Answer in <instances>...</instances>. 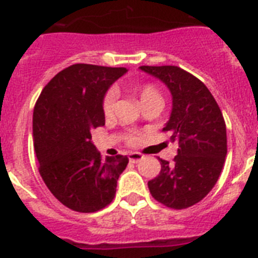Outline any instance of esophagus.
I'll use <instances>...</instances> for the list:
<instances>
[{"label": "esophagus", "mask_w": 258, "mask_h": 258, "mask_svg": "<svg viewBox=\"0 0 258 258\" xmlns=\"http://www.w3.org/2000/svg\"><path fill=\"white\" fill-rule=\"evenodd\" d=\"M141 159H144V155L140 154V153H131V154H129V161H131V162L137 163L140 162Z\"/></svg>", "instance_id": "1"}]
</instances>
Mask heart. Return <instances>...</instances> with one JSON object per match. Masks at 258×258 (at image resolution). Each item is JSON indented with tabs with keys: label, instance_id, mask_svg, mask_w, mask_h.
<instances>
[{
	"label": "heart",
	"instance_id": "1",
	"mask_svg": "<svg viewBox=\"0 0 258 258\" xmlns=\"http://www.w3.org/2000/svg\"><path fill=\"white\" fill-rule=\"evenodd\" d=\"M117 99V89L116 88H109L105 92L103 97V103H101V108H103V113L105 114L106 117L112 116L114 109V104H116ZM140 100L142 103H146V101H150V100H161V93L152 84H144V86L140 88ZM137 136L136 134H127L126 136V142L127 144H136L137 142Z\"/></svg>",
	"mask_w": 258,
	"mask_h": 258
}]
</instances>
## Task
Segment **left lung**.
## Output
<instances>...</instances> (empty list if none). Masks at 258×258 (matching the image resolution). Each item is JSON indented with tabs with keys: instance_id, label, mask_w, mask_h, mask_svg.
I'll return each mask as SVG.
<instances>
[{
	"instance_id": "obj_1",
	"label": "left lung",
	"mask_w": 258,
	"mask_h": 258,
	"mask_svg": "<svg viewBox=\"0 0 258 258\" xmlns=\"http://www.w3.org/2000/svg\"><path fill=\"white\" fill-rule=\"evenodd\" d=\"M163 82L172 96L163 132L178 146L171 163L159 159L161 172L148 186L152 197L174 210L199 203L216 184L227 155V129L216 100L203 83L176 66H141Z\"/></svg>"
}]
</instances>
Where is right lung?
<instances>
[{
    "label": "right lung",
    "mask_w": 258,
    "mask_h": 258,
    "mask_svg": "<svg viewBox=\"0 0 258 258\" xmlns=\"http://www.w3.org/2000/svg\"><path fill=\"white\" fill-rule=\"evenodd\" d=\"M127 70L72 64L51 79L33 114L34 149L39 174L51 194L78 212H96L113 201L125 155L103 159L92 131L105 125L103 97Z\"/></svg>",
    "instance_id": "right-lung-1"
}]
</instances>
